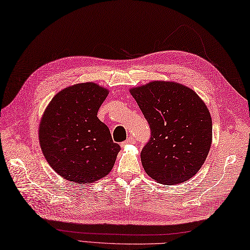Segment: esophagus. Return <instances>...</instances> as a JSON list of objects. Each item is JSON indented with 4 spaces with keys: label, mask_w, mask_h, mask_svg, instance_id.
<instances>
[{
    "label": "esophagus",
    "mask_w": 250,
    "mask_h": 250,
    "mask_svg": "<svg viewBox=\"0 0 250 250\" xmlns=\"http://www.w3.org/2000/svg\"><path fill=\"white\" fill-rule=\"evenodd\" d=\"M135 142H136V139L133 138V137H129L128 139L126 140V141L121 143V146H122V147H124V146H126L127 144H133Z\"/></svg>",
    "instance_id": "34e87169"
}]
</instances>
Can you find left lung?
<instances>
[{"mask_svg": "<svg viewBox=\"0 0 250 250\" xmlns=\"http://www.w3.org/2000/svg\"><path fill=\"white\" fill-rule=\"evenodd\" d=\"M150 127L141 151L146 174L159 184H182L195 175L212 143V119L195 91L175 82L155 81L131 88Z\"/></svg>", "mask_w": 250, "mask_h": 250, "instance_id": "8db88e82", "label": "left lung"}]
</instances>
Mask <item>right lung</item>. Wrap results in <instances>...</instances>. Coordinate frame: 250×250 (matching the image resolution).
Instances as JSON below:
<instances>
[{
	"label": "right lung",
	"instance_id": "add662e5",
	"mask_svg": "<svg viewBox=\"0 0 250 250\" xmlns=\"http://www.w3.org/2000/svg\"><path fill=\"white\" fill-rule=\"evenodd\" d=\"M108 89L94 83L66 87L55 95L39 124V143L51 167L75 184H92L111 172L121 147L97 118Z\"/></svg>",
	"mask_w": 250,
	"mask_h": 250
}]
</instances>
